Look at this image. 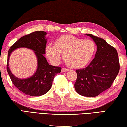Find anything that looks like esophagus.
Returning a JSON list of instances; mask_svg holds the SVG:
<instances>
[{
  "label": "esophagus",
  "instance_id": "1",
  "mask_svg": "<svg viewBox=\"0 0 127 127\" xmlns=\"http://www.w3.org/2000/svg\"><path fill=\"white\" fill-rule=\"evenodd\" d=\"M68 71V69L67 68H64V67H62V69H61V71L62 72H67Z\"/></svg>",
  "mask_w": 127,
  "mask_h": 127
}]
</instances>
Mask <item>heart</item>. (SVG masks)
<instances>
[{"instance_id": "1", "label": "heart", "mask_w": 127, "mask_h": 127, "mask_svg": "<svg viewBox=\"0 0 127 127\" xmlns=\"http://www.w3.org/2000/svg\"><path fill=\"white\" fill-rule=\"evenodd\" d=\"M96 46L92 39H85L72 35H64L56 41L54 46H47L46 55L53 64L59 63L61 55L70 67L80 68L89 63L96 52Z\"/></svg>"}]
</instances>
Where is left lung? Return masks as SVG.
<instances>
[{
  "instance_id": "left-lung-1",
  "label": "left lung",
  "mask_w": 127,
  "mask_h": 127,
  "mask_svg": "<svg viewBox=\"0 0 127 127\" xmlns=\"http://www.w3.org/2000/svg\"><path fill=\"white\" fill-rule=\"evenodd\" d=\"M86 35L94 40L97 51L88 67L76 70L77 77L74 86L80 95L95 97L110 88L118 74V54L116 49L104 39L92 34Z\"/></svg>"
}]
</instances>
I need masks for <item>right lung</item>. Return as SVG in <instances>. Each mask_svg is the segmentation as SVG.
Returning <instances> with one entry per match:
<instances>
[{
	"label": "right lung",
	"instance_id": "add662e5",
	"mask_svg": "<svg viewBox=\"0 0 127 127\" xmlns=\"http://www.w3.org/2000/svg\"><path fill=\"white\" fill-rule=\"evenodd\" d=\"M46 34L44 31H35L27 34L15 42L8 51L6 66L8 73L15 87L26 95L39 96L45 94L50 90L55 75L61 71V67L49 65L44 56L46 53ZM20 47H26L33 50L37 58L36 72L32 77L26 79H21L14 76L8 67L10 53Z\"/></svg>",
	"mask_w": 127,
	"mask_h": 127
}]
</instances>
